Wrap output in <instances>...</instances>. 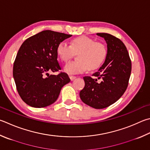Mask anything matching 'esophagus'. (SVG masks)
<instances>
[{
	"mask_svg": "<svg viewBox=\"0 0 150 150\" xmlns=\"http://www.w3.org/2000/svg\"><path fill=\"white\" fill-rule=\"evenodd\" d=\"M69 78H70L71 81H73L74 79H76V77H75V76L71 75V76H69Z\"/></svg>",
	"mask_w": 150,
	"mask_h": 150,
	"instance_id": "obj_1",
	"label": "esophagus"
}]
</instances>
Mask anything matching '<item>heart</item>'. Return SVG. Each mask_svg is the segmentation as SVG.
<instances>
[{
  "instance_id": "obj_1",
  "label": "heart",
  "mask_w": 150,
  "mask_h": 150,
  "mask_svg": "<svg viewBox=\"0 0 150 150\" xmlns=\"http://www.w3.org/2000/svg\"><path fill=\"white\" fill-rule=\"evenodd\" d=\"M58 56L62 61L67 62L73 52L77 53V60L69 62L64 67L68 74H77L88 69L96 70L102 66L107 56V48L101 42L86 37L73 39L69 45L66 42L59 43L56 49Z\"/></svg>"
}]
</instances>
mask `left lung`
<instances>
[{
	"label": "left lung",
	"mask_w": 150,
	"mask_h": 150,
	"mask_svg": "<svg viewBox=\"0 0 150 150\" xmlns=\"http://www.w3.org/2000/svg\"><path fill=\"white\" fill-rule=\"evenodd\" d=\"M107 43V56L97 72L84 77L85 85L80 92L82 101L95 109L113 104L126 91L131 73V61L121 40L105 33H96Z\"/></svg>",
	"instance_id": "1"
}]
</instances>
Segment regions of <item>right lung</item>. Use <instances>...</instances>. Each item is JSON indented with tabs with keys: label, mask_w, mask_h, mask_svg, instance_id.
<instances>
[{
	"label": "right lung",
	"mask_w": 150,
	"mask_h": 150,
	"mask_svg": "<svg viewBox=\"0 0 150 150\" xmlns=\"http://www.w3.org/2000/svg\"><path fill=\"white\" fill-rule=\"evenodd\" d=\"M71 37L45 30L28 38L21 45L13 67V77L21 98L33 108H45L56 101L61 89L70 82L61 70L56 52L59 43ZM47 77H46V75Z\"/></svg>",
	"instance_id": "add662e5"
}]
</instances>
